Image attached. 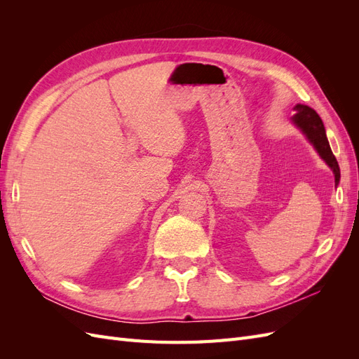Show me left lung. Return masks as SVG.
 <instances>
[{
    "mask_svg": "<svg viewBox=\"0 0 359 359\" xmlns=\"http://www.w3.org/2000/svg\"><path fill=\"white\" fill-rule=\"evenodd\" d=\"M295 111V115L292 116V123L295 124L301 132L304 133V136L307 137L309 142L316 149V153L320 156V158L327 163V165L331 168L332 173H334V180H335V186H339L340 182V168L339 163H337L330 142L327 139V133H325V127L320 116L318 115V112L311 109L310 106L307 104H295L293 107Z\"/></svg>",
    "mask_w": 359,
    "mask_h": 359,
    "instance_id": "obj_1",
    "label": "left lung"
}]
</instances>
